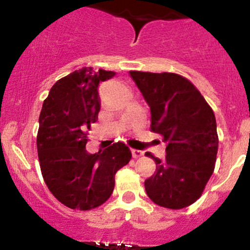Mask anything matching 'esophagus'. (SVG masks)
Wrapping results in <instances>:
<instances>
[{
  "mask_svg": "<svg viewBox=\"0 0 250 250\" xmlns=\"http://www.w3.org/2000/svg\"><path fill=\"white\" fill-rule=\"evenodd\" d=\"M143 153H144V151L137 150V148H132V155L134 158L140 157V156H143Z\"/></svg>",
  "mask_w": 250,
  "mask_h": 250,
  "instance_id": "obj_1",
  "label": "esophagus"
}]
</instances>
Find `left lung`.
Returning a JSON list of instances; mask_svg holds the SVG:
<instances>
[{"label": "left lung", "instance_id": "8db88e82", "mask_svg": "<svg viewBox=\"0 0 250 250\" xmlns=\"http://www.w3.org/2000/svg\"><path fill=\"white\" fill-rule=\"evenodd\" d=\"M151 111V130L163 137L166 157L146 156L156 172L145 180V190L156 204L181 209L202 195L214 172L218 133L213 110L200 90L172 72L130 71Z\"/></svg>", "mask_w": 250, "mask_h": 250}]
</instances>
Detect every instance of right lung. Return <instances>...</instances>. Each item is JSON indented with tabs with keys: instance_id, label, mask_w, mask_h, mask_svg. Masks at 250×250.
<instances>
[{
	"instance_id": "right-lung-1",
	"label": "right lung",
	"mask_w": 250,
	"mask_h": 250,
	"mask_svg": "<svg viewBox=\"0 0 250 250\" xmlns=\"http://www.w3.org/2000/svg\"><path fill=\"white\" fill-rule=\"evenodd\" d=\"M113 71L82 67L50 88L40 113L37 152L44 183L58 201L71 209L88 210L106 202L115 188V174L132 152L125 143L89 153L87 130L98 120L100 82Z\"/></svg>"
}]
</instances>
